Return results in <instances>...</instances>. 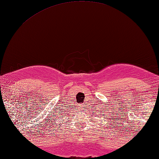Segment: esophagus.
I'll return each mask as SVG.
<instances>
[{
    "mask_svg": "<svg viewBox=\"0 0 159 159\" xmlns=\"http://www.w3.org/2000/svg\"><path fill=\"white\" fill-rule=\"evenodd\" d=\"M79 109H82L84 106H83V104H81V105H79Z\"/></svg>",
    "mask_w": 159,
    "mask_h": 159,
    "instance_id": "obj_1",
    "label": "esophagus"
}]
</instances>
